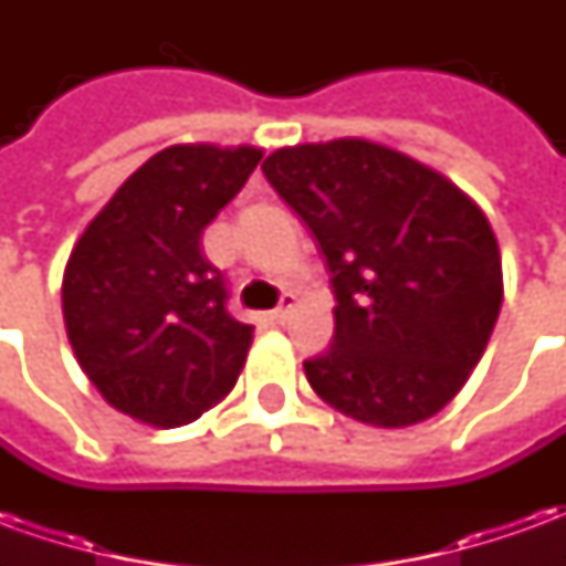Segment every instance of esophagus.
<instances>
[{
	"label": "esophagus",
	"instance_id": "1",
	"mask_svg": "<svg viewBox=\"0 0 566 566\" xmlns=\"http://www.w3.org/2000/svg\"><path fill=\"white\" fill-rule=\"evenodd\" d=\"M300 306V300H296V294H284L282 296V306L275 308V312H272L270 318L275 321V324H284V321L291 318V315H294V308Z\"/></svg>",
	"mask_w": 566,
	"mask_h": 566
}]
</instances>
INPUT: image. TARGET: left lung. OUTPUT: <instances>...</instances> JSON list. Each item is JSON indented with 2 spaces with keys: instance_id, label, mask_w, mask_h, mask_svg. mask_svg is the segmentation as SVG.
<instances>
[{
  "instance_id": "1",
  "label": "left lung",
  "mask_w": 566,
  "mask_h": 566,
  "mask_svg": "<svg viewBox=\"0 0 566 566\" xmlns=\"http://www.w3.org/2000/svg\"><path fill=\"white\" fill-rule=\"evenodd\" d=\"M263 172L333 275V345L303 364L312 391L369 427L437 416L485 355L503 303L485 211L433 166L369 139L279 148Z\"/></svg>"
}]
</instances>
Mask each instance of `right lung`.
I'll use <instances>...</instances> for the list:
<instances>
[{
	"label": "right lung",
	"instance_id": "1",
	"mask_svg": "<svg viewBox=\"0 0 566 566\" xmlns=\"http://www.w3.org/2000/svg\"><path fill=\"white\" fill-rule=\"evenodd\" d=\"M263 148L169 145L87 223L63 272L78 367L117 412L150 427L197 421L233 391L254 327L235 321L202 233Z\"/></svg>",
	"mask_w": 566,
	"mask_h": 566
}]
</instances>
